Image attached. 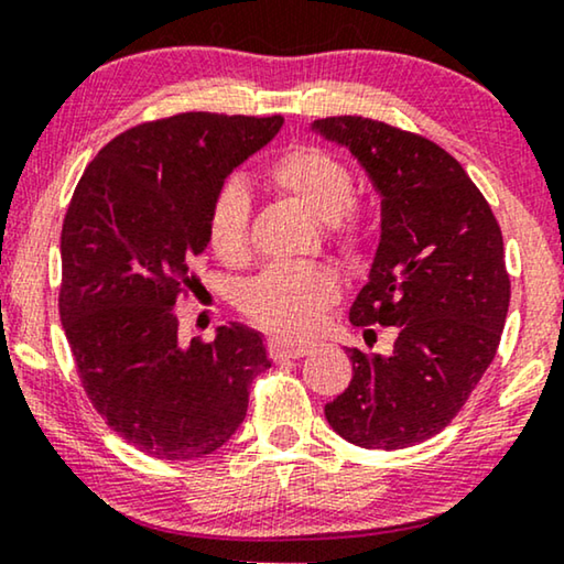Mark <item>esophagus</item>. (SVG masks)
Instances as JSON below:
<instances>
[{
  "label": "esophagus",
  "mask_w": 564,
  "mask_h": 564,
  "mask_svg": "<svg viewBox=\"0 0 564 564\" xmlns=\"http://www.w3.org/2000/svg\"><path fill=\"white\" fill-rule=\"evenodd\" d=\"M307 351H311V344L269 338V357L272 359H300V357H305Z\"/></svg>",
  "instance_id": "34e87169"
}]
</instances>
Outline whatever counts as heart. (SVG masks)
I'll list each match as a JSON object with an SVG mask.
<instances>
[{
	"mask_svg": "<svg viewBox=\"0 0 564 564\" xmlns=\"http://www.w3.org/2000/svg\"><path fill=\"white\" fill-rule=\"evenodd\" d=\"M264 182L292 197L313 218L326 223L330 243L349 261L367 251V228L354 205L351 169L338 153L315 143H295L274 156L264 169ZM251 205L241 184L226 182L215 192L207 213V243L226 264L249 257ZM338 280L318 264H276L259 274L243 292V311L259 326L282 336H303L318 326L338 300Z\"/></svg>",
	"mask_w": 564,
	"mask_h": 564,
	"instance_id": "1",
	"label": "heart"
}]
</instances>
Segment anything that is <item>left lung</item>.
<instances>
[{
  "label": "left lung",
  "mask_w": 564,
  "mask_h": 564,
  "mask_svg": "<svg viewBox=\"0 0 564 564\" xmlns=\"http://www.w3.org/2000/svg\"><path fill=\"white\" fill-rule=\"evenodd\" d=\"M382 195V236L354 326H395L390 354L346 349L354 377L326 405L365 449H405L452 423L496 357L511 303L503 234L465 169L429 138L338 115L313 122Z\"/></svg>",
  "instance_id": "1"
}]
</instances>
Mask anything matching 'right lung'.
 <instances>
[{"mask_svg":"<svg viewBox=\"0 0 564 564\" xmlns=\"http://www.w3.org/2000/svg\"><path fill=\"white\" fill-rule=\"evenodd\" d=\"M282 122L218 112L141 122L91 159L68 203L58 313L76 372L107 426L156 459L220 449L246 419L253 377L272 367L241 323L184 346L174 305L195 282L215 192Z\"/></svg>","mask_w":564,"mask_h":564,"instance_id":"right-lung-1","label":"right lung"}]
</instances>
